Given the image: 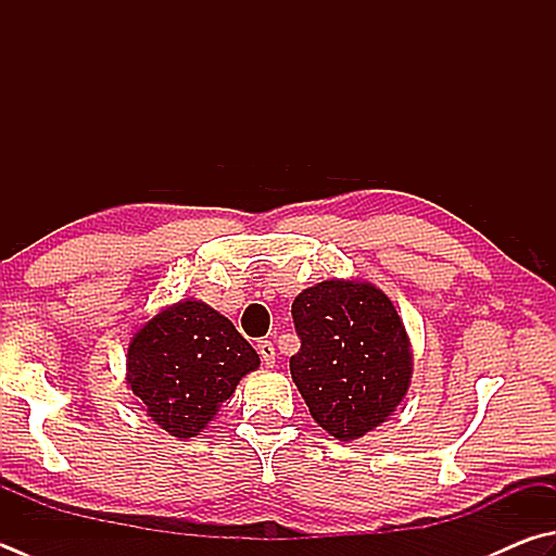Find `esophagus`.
<instances>
[{
    "instance_id": "esophagus-1",
    "label": "esophagus",
    "mask_w": 556,
    "mask_h": 556,
    "mask_svg": "<svg viewBox=\"0 0 556 556\" xmlns=\"http://www.w3.org/2000/svg\"><path fill=\"white\" fill-rule=\"evenodd\" d=\"M256 351H258L261 361H264L266 368H274V363H276V349H274V343H270V341H258V343H256Z\"/></svg>"
}]
</instances>
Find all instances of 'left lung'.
<instances>
[{"instance_id": "1", "label": "left lung", "mask_w": 556, "mask_h": 556, "mask_svg": "<svg viewBox=\"0 0 556 556\" xmlns=\"http://www.w3.org/2000/svg\"><path fill=\"white\" fill-rule=\"evenodd\" d=\"M292 324L300 337L292 382L324 431L355 441L392 416L408 390L412 351L382 290L324 280L292 302Z\"/></svg>"}]
</instances>
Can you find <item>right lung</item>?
<instances>
[{"label":"right lung","instance_id":"obj_1","mask_svg":"<svg viewBox=\"0 0 556 556\" xmlns=\"http://www.w3.org/2000/svg\"><path fill=\"white\" fill-rule=\"evenodd\" d=\"M258 363V353L232 321L205 302L186 300L162 309L135 333L128 384L166 433L193 438Z\"/></svg>","mask_w":556,"mask_h":556}]
</instances>
